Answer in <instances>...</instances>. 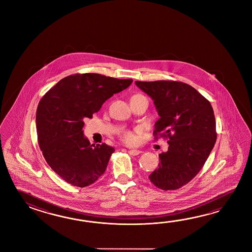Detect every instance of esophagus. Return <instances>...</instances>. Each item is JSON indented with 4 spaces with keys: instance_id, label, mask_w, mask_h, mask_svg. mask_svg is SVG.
<instances>
[{
    "instance_id": "obj_1",
    "label": "esophagus",
    "mask_w": 252,
    "mask_h": 252,
    "mask_svg": "<svg viewBox=\"0 0 252 252\" xmlns=\"http://www.w3.org/2000/svg\"><path fill=\"white\" fill-rule=\"evenodd\" d=\"M128 153H129L130 155L137 156L140 154L141 151L139 150H136V149H129V150H128Z\"/></svg>"
}]
</instances>
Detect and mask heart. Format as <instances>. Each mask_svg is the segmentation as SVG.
<instances>
[{
	"mask_svg": "<svg viewBox=\"0 0 252 252\" xmlns=\"http://www.w3.org/2000/svg\"><path fill=\"white\" fill-rule=\"evenodd\" d=\"M138 96H143V95H141V94H135L132 97H138ZM124 139L126 141V142H128V143H132L134 141L133 134L130 133V132H126V133L124 135Z\"/></svg>",
	"mask_w": 252,
	"mask_h": 252,
	"instance_id": "obj_1",
	"label": "heart"
}]
</instances>
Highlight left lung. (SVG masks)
<instances>
[{
  "mask_svg": "<svg viewBox=\"0 0 252 252\" xmlns=\"http://www.w3.org/2000/svg\"><path fill=\"white\" fill-rule=\"evenodd\" d=\"M135 84L152 99L159 115L154 133L169 138L168 150L158 155V168L149 178L163 190L178 189L198 174L214 149L217 135L213 107L197 90L181 82Z\"/></svg>",
  "mask_w": 252,
  "mask_h": 252,
  "instance_id": "1",
  "label": "left lung"
}]
</instances>
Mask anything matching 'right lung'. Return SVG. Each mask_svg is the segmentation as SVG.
<instances>
[{"instance_id":"add662e5","label":"right lung","mask_w":252,"mask_h":252,"mask_svg":"<svg viewBox=\"0 0 252 252\" xmlns=\"http://www.w3.org/2000/svg\"><path fill=\"white\" fill-rule=\"evenodd\" d=\"M131 83L100 74L69 75L40 100L36 114L38 144L48 166L65 182L85 188L106 170L115 150L105 143L91 144L84 134V120Z\"/></svg>"}]
</instances>
